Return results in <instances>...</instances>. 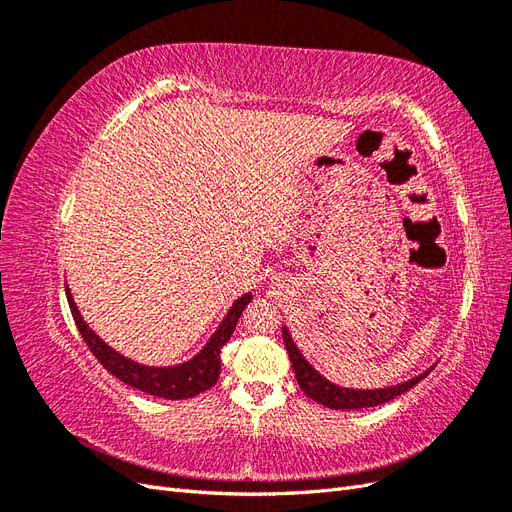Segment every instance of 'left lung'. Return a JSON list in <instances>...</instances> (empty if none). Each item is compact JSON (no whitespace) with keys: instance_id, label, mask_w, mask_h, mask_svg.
<instances>
[{"instance_id":"1","label":"left lung","mask_w":512,"mask_h":512,"mask_svg":"<svg viewBox=\"0 0 512 512\" xmlns=\"http://www.w3.org/2000/svg\"><path fill=\"white\" fill-rule=\"evenodd\" d=\"M282 333H284V344H286V350L290 356L294 376H297L301 391L307 397L318 401V404L333 408V410H359V408H374V406L386 404V401L395 399L397 395L410 391L414 384L421 382L431 371V369H427L421 376H416L408 382H401L397 386H384V389H374V391L344 389V386H337V384L329 382L327 378H322L318 371L303 359V354L299 352L297 344L292 342V337L286 327L282 329Z\"/></svg>"}]
</instances>
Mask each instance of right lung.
Returning a JSON list of instances; mask_svg holds the SVG:
<instances>
[{
    "instance_id": "right-lung-1",
    "label": "right lung",
    "mask_w": 512,
    "mask_h": 512,
    "mask_svg": "<svg viewBox=\"0 0 512 512\" xmlns=\"http://www.w3.org/2000/svg\"><path fill=\"white\" fill-rule=\"evenodd\" d=\"M66 297L70 303L72 318L76 322V329H79L87 348L94 352L100 365L106 371H111V374L115 378H119L121 382L132 386V389H138L147 395L164 397V399H190L198 393L211 389V386L218 382L220 363H222L220 352L230 339L232 331H235L245 305L252 301V294L247 292L235 303H232L230 312L222 320L218 331L213 333L207 346L200 350L192 361L175 365V367H147V365H138V363L126 359V356H121L111 346H106L102 339L87 327L83 316L79 314V309H76V305L72 301V294H70L68 286H66Z\"/></svg>"
}]
</instances>
